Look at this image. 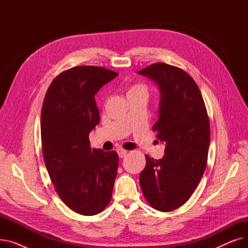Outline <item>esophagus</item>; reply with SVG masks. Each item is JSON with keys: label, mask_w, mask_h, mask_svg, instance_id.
Listing matches in <instances>:
<instances>
[{"label": "esophagus", "mask_w": 248, "mask_h": 248, "mask_svg": "<svg viewBox=\"0 0 248 248\" xmlns=\"http://www.w3.org/2000/svg\"><path fill=\"white\" fill-rule=\"evenodd\" d=\"M117 154H119V157L123 159L127 155V151H125L124 149H119V150H117Z\"/></svg>", "instance_id": "esophagus-1"}]
</instances>
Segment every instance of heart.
Listing matches in <instances>:
<instances>
[{"instance_id":"heart-1","label":"heart","mask_w":248,"mask_h":248,"mask_svg":"<svg viewBox=\"0 0 248 248\" xmlns=\"http://www.w3.org/2000/svg\"><path fill=\"white\" fill-rule=\"evenodd\" d=\"M148 88L144 84H136L128 88L127 95L128 94H135V95H141L144 97L148 96Z\"/></svg>"}]
</instances>
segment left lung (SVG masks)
I'll return each instance as SVG.
<instances>
[{
    "instance_id": "obj_1",
    "label": "left lung",
    "mask_w": 248,
    "mask_h": 248,
    "mask_svg": "<svg viewBox=\"0 0 248 248\" xmlns=\"http://www.w3.org/2000/svg\"><path fill=\"white\" fill-rule=\"evenodd\" d=\"M160 90L159 120L153 126L165 155H147L140 174L142 194L159 211L177 209L191 197L204 174L210 144V124L198 85L181 68L166 63L140 70Z\"/></svg>"
}]
</instances>
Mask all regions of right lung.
Instances as JSON below:
<instances>
[{"instance_id": "right-lung-1", "label": "right lung", "mask_w": 248, "mask_h": 248, "mask_svg": "<svg viewBox=\"0 0 248 248\" xmlns=\"http://www.w3.org/2000/svg\"><path fill=\"white\" fill-rule=\"evenodd\" d=\"M117 75L98 66L73 67L52 81L43 102L46 169L61 200L82 215L100 213L111 199L119 155L91 149L88 136L99 124L94 95Z\"/></svg>"}]
</instances>
